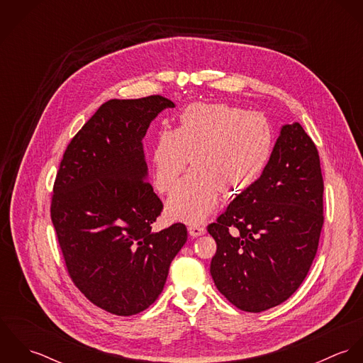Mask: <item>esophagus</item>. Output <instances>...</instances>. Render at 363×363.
Returning a JSON list of instances; mask_svg holds the SVG:
<instances>
[{
    "label": "esophagus",
    "mask_w": 363,
    "mask_h": 363,
    "mask_svg": "<svg viewBox=\"0 0 363 363\" xmlns=\"http://www.w3.org/2000/svg\"><path fill=\"white\" fill-rule=\"evenodd\" d=\"M187 229H189L190 236H193V238H197V236H201L206 233V228L201 225H190Z\"/></svg>",
    "instance_id": "1"
}]
</instances>
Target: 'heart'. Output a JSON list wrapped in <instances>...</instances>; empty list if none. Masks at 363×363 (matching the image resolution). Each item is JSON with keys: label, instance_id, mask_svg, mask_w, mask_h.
Returning <instances> with one entry per match:
<instances>
[{"label": "heart", "instance_id": "1", "mask_svg": "<svg viewBox=\"0 0 363 363\" xmlns=\"http://www.w3.org/2000/svg\"><path fill=\"white\" fill-rule=\"evenodd\" d=\"M272 151V131L264 116L228 104H194L179 125L163 130L152 150L154 182L169 191L189 164L191 170L166 203L172 219L200 223L213 211L219 190L238 194L262 172Z\"/></svg>", "mask_w": 363, "mask_h": 363}]
</instances>
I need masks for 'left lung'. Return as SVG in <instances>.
Masks as SVG:
<instances>
[{"label": "left lung", "instance_id": "obj_1", "mask_svg": "<svg viewBox=\"0 0 363 363\" xmlns=\"http://www.w3.org/2000/svg\"><path fill=\"white\" fill-rule=\"evenodd\" d=\"M324 183L314 143L286 124L262 174L208 225L218 291L250 313L285 302L306 278L323 228Z\"/></svg>", "mask_w": 363, "mask_h": 363}]
</instances>
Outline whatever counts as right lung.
I'll list each match as a JSON object with an SVG mask.
<instances>
[{"label": "right lung", "mask_w": 363, "mask_h": 363, "mask_svg": "<svg viewBox=\"0 0 363 363\" xmlns=\"http://www.w3.org/2000/svg\"><path fill=\"white\" fill-rule=\"evenodd\" d=\"M169 107L160 95L102 104L68 144L52 187L50 215L68 275L117 315L155 302L187 240L183 223L152 232L163 204L147 182L143 138Z\"/></svg>", "instance_id": "right-lung-1"}]
</instances>
